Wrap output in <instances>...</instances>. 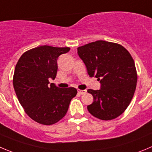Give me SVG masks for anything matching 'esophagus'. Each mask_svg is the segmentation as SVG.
<instances>
[{
	"instance_id": "1",
	"label": "esophagus",
	"mask_w": 152,
	"mask_h": 152,
	"mask_svg": "<svg viewBox=\"0 0 152 152\" xmlns=\"http://www.w3.org/2000/svg\"><path fill=\"white\" fill-rule=\"evenodd\" d=\"M86 90H79V89H78V93L79 94H86Z\"/></svg>"
}]
</instances>
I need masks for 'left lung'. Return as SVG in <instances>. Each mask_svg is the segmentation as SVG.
<instances>
[{"instance_id": "obj_1", "label": "left lung", "mask_w": 152, "mask_h": 152, "mask_svg": "<svg viewBox=\"0 0 152 152\" xmlns=\"http://www.w3.org/2000/svg\"><path fill=\"white\" fill-rule=\"evenodd\" d=\"M90 77L100 81V90L88 89L94 102L89 113L101 120L121 115L130 104L137 87L135 64L128 51L119 44L97 40L77 49Z\"/></svg>"}]
</instances>
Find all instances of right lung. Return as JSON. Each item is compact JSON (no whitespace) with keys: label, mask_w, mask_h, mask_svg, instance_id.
I'll list each match as a JSON object with an SVG mask.
<instances>
[{"label":"right lung","mask_w":152,"mask_h":152,"mask_svg":"<svg viewBox=\"0 0 152 152\" xmlns=\"http://www.w3.org/2000/svg\"><path fill=\"white\" fill-rule=\"evenodd\" d=\"M69 51V47L41 46L25 52L16 64L13 87L25 113L34 121L51 125L66 115L75 88H61L49 79H55L58 58Z\"/></svg>","instance_id":"right-lung-1"}]
</instances>
